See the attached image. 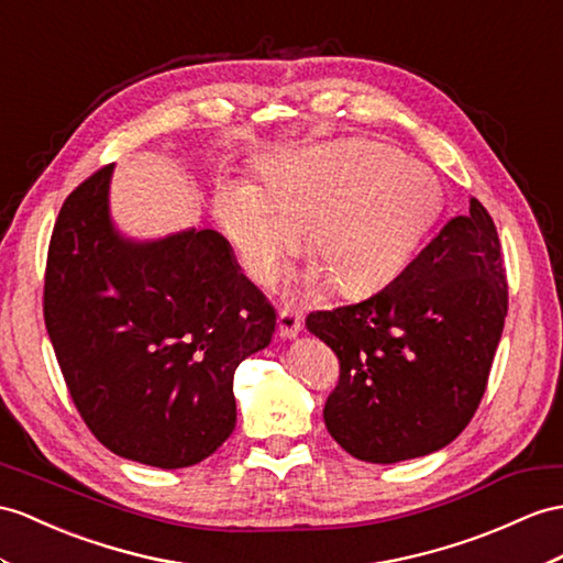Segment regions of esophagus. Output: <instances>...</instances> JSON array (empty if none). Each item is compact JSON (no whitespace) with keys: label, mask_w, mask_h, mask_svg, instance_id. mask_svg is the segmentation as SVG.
I'll return each mask as SVG.
<instances>
[{"label":"esophagus","mask_w":563,"mask_h":563,"mask_svg":"<svg viewBox=\"0 0 563 563\" xmlns=\"http://www.w3.org/2000/svg\"><path fill=\"white\" fill-rule=\"evenodd\" d=\"M300 329H303V320H300L296 312H291V310L279 312V336L282 339H296L300 334Z\"/></svg>","instance_id":"34e87169"}]
</instances>
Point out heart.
<instances>
[{"instance_id":"b5f03b06","label":"heart","mask_w":563,"mask_h":563,"mask_svg":"<svg viewBox=\"0 0 563 563\" xmlns=\"http://www.w3.org/2000/svg\"><path fill=\"white\" fill-rule=\"evenodd\" d=\"M263 186L222 178L214 214L245 274L269 286L306 241L346 296L379 291L408 267L442 210V186L428 167L391 145L349 139L279 153L260 164Z\"/></svg>"}]
</instances>
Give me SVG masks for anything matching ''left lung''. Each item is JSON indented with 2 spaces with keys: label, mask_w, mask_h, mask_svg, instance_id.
Returning <instances> with one entry per match:
<instances>
[{
  "label": "left lung",
  "mask_w": 563,
  "mask_h": 563,
  "mask_svg": "<svg viewBox=\"0 0 563 563\" xmlns=\"http://www.w3.org/2000/svg\"><path fill=\"white\" fill-rule=\"evenodd\" d=\"M509 286L497 227L471 198L379 294L310 312L339 385L324 404L336 444L367 463L440 451L471 422L499 346Z\"/></svg>",
  "instance_id": "1"
}]
</instances>
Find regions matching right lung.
Listing matches in <instances>:
<instances>
[{"label":"right lung","instance_id":"add662e5","mask_svg":"<svg viewBox=\"0 0 563 563\" xmlns=\"http://www.w3.org/2000/svg\"><path fill=\"white\" fill-rule=\"evenodd\" d=\"M112 172H95L59 210L45 269L47 334L80 418L109 451L188 468L234 432V373L269 344L277 314L217 231L119 234Z\"/></svg>","mask_w":563,"mask_h":563}]
</instances>
